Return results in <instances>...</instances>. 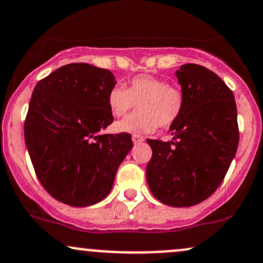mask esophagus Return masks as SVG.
<instances>
[{
    "label": "esophagus",
    "mask_w": 263,
    "mask_h": 263,
    "mask_svg": "<svg viewBox=\"0 0 263 263\" xmlns=\"http://www.w3.org/2000/svg\"><path fill=\"white\" fill-rule=\"evenodd\" d=\"M132 141H134L135 145H137V143H141L143 141V137L141 136V135H134L132 136Z\"/></svg>",
    "instance_id": "obj_1"
}]
</instances>
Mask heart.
<instances>
[{"mask_svg": "<svg viewBox=\"0 0 263 263\" xmlns=\"http://www.w3.org/2000/svg\"><path fill=\"white\" fill-rule=\"evenodd\" d=\"M108 108L115 117H122L135 106L139 110L115 123V129L123 134H150L159 127L171 126L180 117L185 106L181 88L150 74H141L127 87L115 85L107 96Z\"/></svg>", "mask_w": 263, "mask_h": 263, "instance_id": "1", "label": "heart"}]
</instances>
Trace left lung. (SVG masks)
Returning a JSON list of instances; mask_svg holds the SVG:
<instances>
[{
	"label": "left lung",
	"instance_id": "obj_1",
	"mask_svg": "<svg viewBox=\"0 0 263 263\" xmlns=\"http://www.w3.org/2000/svg\"><path fill=\"white\" fill-rule=\"evenodd\" d=\"M185 106L170 126L173 141L150 140L146 179L154 197L170 206L208 199L224 179L238 147L233 92L215 73L198 64L176 71Z\"/></svg>",
	"mask_w": 263,
	"mask_h": 263
}]
</instances>
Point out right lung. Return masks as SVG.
Wrapping results in <instances>:
<instances>
[{
  "label": "right lung",
  "instance_id": "right-lung-1",
  "mask_svg": "<svg viewBox=\"0 0 263 263\" xmlns=\"http://www.w3.org/2000/svg\"><path fill=\"white\" fill-rule=\"evenodd\" d=\"M108 69L85 63L60 66L35 85L25 118L27 151L39 181L62 203L88 206L109 194L129 153V134L99 135L113 122Z\"/></svg>",
  "mask_w": 263,
  "mask_h": 263
}]
</instances>
